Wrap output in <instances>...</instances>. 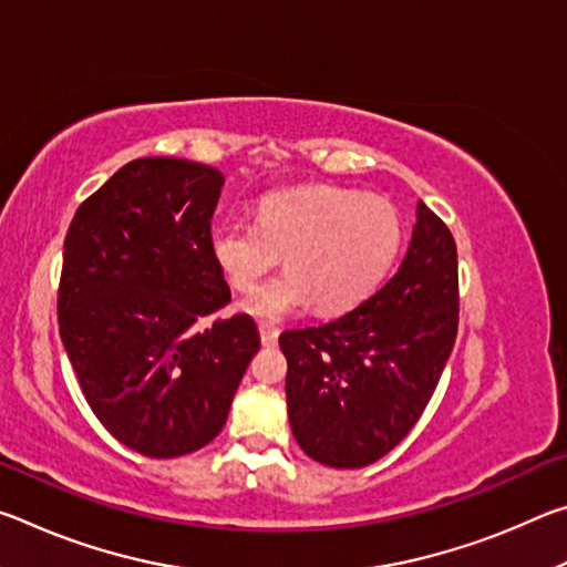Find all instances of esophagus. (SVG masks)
<instances>
[{"label":"esophagus","instance_id":"1","mask_svg":"<svg viewBox=\"0 0 567 567\" xmlns=\"http://www.w3.org/2000/svg\"><path fill=\"white\" fill-rule=\"evenodd\" d=\"M277 338H280V330H277L275 324H270V322H262L260 324V340H262V344H267V348H270V344L277 342Z\"/></svg>","mask_w":567,"mask_h":567}]
</instances>
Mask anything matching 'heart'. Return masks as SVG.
Returning a JSON list of instances; mask_svg holds the SVG:
<instances>
[{
    "label": "heart",
    "instance_id": "heart-1",
    "mask_svg": "<svg viewBox=\"0 0 567 567\" xmlns=\"http://www.w3.org/2000/svg\"><path fill=\"white\" fill-rule=\"evenodd\" d=\"M400 245L402 219L390 199L330 185L267 195L255 223L225 219L209 237L217 267L239 292L286 252L288 270L245 300L262 320H282L307 302L322 315L350 310L385 280Z\"/></svg>",
    "mask_w": 567,
    "mask_h": 567
}]
</instances>
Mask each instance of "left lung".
<instances>
[{
    "instance_id": "1",
    "label": "left lung",
    "mask_w": 567,
    "mask_h": 567,
    "mask_svg": "<svg viewBox=\"0 0 567 567\" xmlns=\"http://www.w3.org/2000/svg\"><path fill=\"white\" fill-rule=\"evenodd\" d=\"M457 247L425 203L398 272L354 310L285 330L287 412L300 447L330 467L388 455L433 398L457 334Z\"/></svg>"
}]
</instances>
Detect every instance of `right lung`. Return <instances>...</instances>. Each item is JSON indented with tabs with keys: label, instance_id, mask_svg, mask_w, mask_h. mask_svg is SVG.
<instances>
[{
	"label": "right lung",
	"instance_id": "add662e5",
	"mask_svg": "<svg viewBox=\"0 0 567 567\" xmlns=\"http://www.w3.org/2000/svg\"><path fill=\"white\" fill-rule=\"evenodd\" d=\"M223 172L132 159L74 213L56 295L60 334L84 400L122 445L195 453L225 427L260 350L245 312L219 318L229 287L209 237Z\"/></svg>",
	"mask_w": 567,
	"mask_h": 567
}]
</instances>
